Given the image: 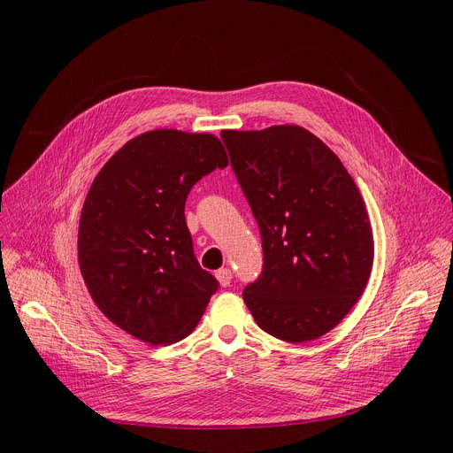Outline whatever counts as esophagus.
<instances>
[{"label":"esophagus","mask_w":453,"mask_h":453,"mask_svg":"<svg viewBox=\"0 0 453 453\" xmlns=\"http://www.w3.org/2000/svg\"><path fill=\"white\" fill-rule=\"evenodd\" d=\"M215 278L219 280V283H220L222 287H229V285H231V280H233V273H231L229 269H219V271L215 273Z\"/></svg>","instance_id":"34e87169"}]
</instances>
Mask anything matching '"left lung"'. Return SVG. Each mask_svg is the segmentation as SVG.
Wrapping results in <instances>:
<instances>
[{
  "mask_svg": "<svg viewBox=\"0 0 453 453\" xmlns=\"http://www.w3.org/2000/svg\"><path fill=\"white\" fill-rule=\"evenodd\" d=\"M220 136L264 247V271L243 301L269 335L319 339L371 276L374 243L360 191L341 159L299 125Z\"/></svg>",
  "mask_w": 453,
  "mask_h": 453,
  "instance_id": "obj_1",
  "label": "left lung"
}]
</instances>
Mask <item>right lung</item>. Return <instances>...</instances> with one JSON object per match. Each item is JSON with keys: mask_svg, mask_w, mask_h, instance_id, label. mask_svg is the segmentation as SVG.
I'll use <instances>...</instances> for the list:
<instances>
[{"mask_svg": "<svg viewBox=\"0 0 453 453\" xmlns=\"http://www.w3.org/2000/svg\"><path fill=\"white\" fill-rule=\"evenodd\" d=\"M227 154L213 134L157 128L127 142L95 177L81 215L79 265L100 311L147 344L188 337L219 281L193 254L184 204Z\"/></svg>", "mask_w": 453, "mask_h": 453, "instance_id": "add662e5", "label": "right lung"}]
</instances>
